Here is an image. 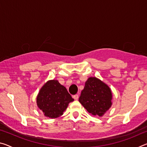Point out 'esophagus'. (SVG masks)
<instances>
[{
  "label": "esophagus",
  "mask_w": 147,
  "mask_h": 147,
  "mask_svg": "<svg viewBox=\"0 0 147 147\" xmlns=\"http://www.w3.org/2000/svg\"><path fill=\"white\" fill-rule=\"evenodd\" d=\"M73 98L74 99V100H77L78 98V94H74V95L73 96Z\"/></svg>",
  "instance_id": "1"
}]
</instances>
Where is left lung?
I'll list each match as a JSON object with an SVG mask.
<instances>
[{"label":"left lung","mask_w":147,"mask_h":147,"mask_svg":"<svg viewBox=\"0 0 147 147\" xmlns=\"http://www.w3.org/2000/svg\"><path fill=\"white\" fill-rule=\"evenodd\" d=\"M112 92L106 83L96 77H89L81 92L79 102L92 115L102 117L112 105Z\"/></svg>","instance_id":"1"}]
</instances>
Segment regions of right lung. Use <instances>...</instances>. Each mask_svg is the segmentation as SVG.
<instances>
[{
  "mask_svg": "<svg viewBox=\"0 0 147 147\" xmlns=\"http://www.w3.org/2000/svg\"><path fill=\"white\" fill-rule=\"evenodd\" d=\"M73 100L65 87L57 80L47 81L41 87L36 98L38 108L45 116L51 119L63 115L69 104Z\"/></svg>",
  "mask_w": 147,
  "mask_h": 147,
  "instance_id": "obj_1",
  "label": "right lung"
}]
</instances>
